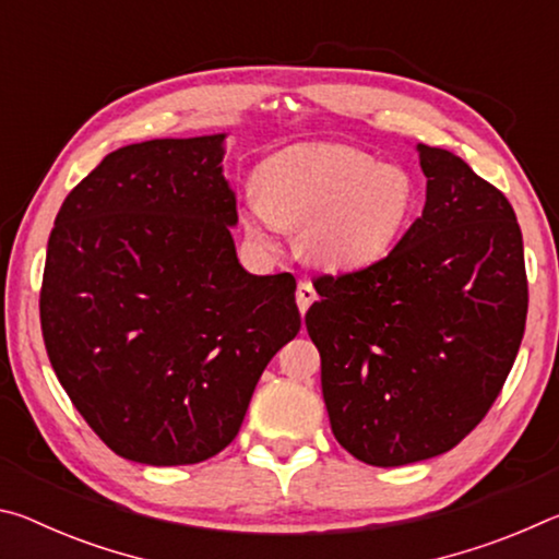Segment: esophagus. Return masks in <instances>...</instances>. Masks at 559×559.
Returning a JSON list of instances; mask_svg holds the SVG:
<instances>
[{
	"mask_svg": "<svg viewBox=\"0 0 559 559\" xmlns=\"http://www.w3.org/2000/svg\"><path fill=\"white\" fill-rule=\"evenodd\" d=\"M318 296H316V288H313V283L310 281H300L298 283V290H296V300H298V308H300V313L306 316V310L313 306V300H316Z\"/></svg>",
	"mask_w": 559,
	"mask_h": 559,
	"instance_id": "esophagus-1",
	"label": "esophagus"
}]
</instances>
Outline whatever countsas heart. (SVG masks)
<instances>
[{
  "label": "heart",
  "instance_id": "b5f03b06",
  "mask_svg": "<svg viewBox=\"0 0 559 559\" xmlns=\"http://www.w3.org/2000/svg\"><path fill=\"white\" fill-rule=\"evenodd\" d=\"M246 197L243 231L273 249L283 226L300 231L306 257L325 269H362L384 259L414 212L402 167L340 143H300L273 155Z\"/></svg>",
  "mask_w": 559,
  "mask_h": 559
}]
</instances>
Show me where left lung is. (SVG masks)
<instances>
[{
  "instance_id": "1",
  "label": "left lung",
  "mask_w": 559,
  "mask_h": 559,
  "mask_svg": "<svg viewBox=\"0 0 559 559\" xmlns=\"http://www.w3.org/2000/svg\"><path fill=\"white\" fill-rule=\"evenodd\" d=\"M427 204L372 266L318 276L306 328L340 447L370 466L451 451L515 362L527 318L523 234L459 155L416 145Z\"/></svg>"
}]
</instances>
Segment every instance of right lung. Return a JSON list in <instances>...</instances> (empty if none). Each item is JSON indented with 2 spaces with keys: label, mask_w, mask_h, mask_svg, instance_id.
I'll return each mask as SVG.
<instances>
[{
  "label": "right lung",
  "mask_w": 559,
  "mask_h": 559,
  "mask_svg": "<svg viewBox=\"0 0 559 559\" xmlns=\"http://www.w3.org/2000/svg\"><path fill=\"white\" fill-rule=\"evenodd\" d=\"M224 138L106 155L49 236L39 310L53 372L103 443L147 466L229 447L261 372L300 330L296 278L236 259Z\"/></svg>",
  "instance_id": "right-lung-1"
}]
</instances>
